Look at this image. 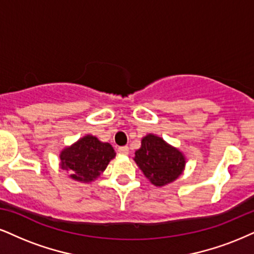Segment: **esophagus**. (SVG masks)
I'll return each mask as SVG.
<instances>
[{
  "label": "esophagus",
  "instance_id": "1",
  "mask_svg": "<svg viewBox=\"0 0 254 254\" xmlns=\"http://www.w3.org/2000/svg\"><path fill=\"white\" fill-rule=\"evenodd\" d=\"M118 152L120 153V154H125V155H127L128 153H129V148H128L127 146H122V147H119Z\"/></svg>",
  "mask_w": 254,
  "mask_h": 254
}]
</instances>
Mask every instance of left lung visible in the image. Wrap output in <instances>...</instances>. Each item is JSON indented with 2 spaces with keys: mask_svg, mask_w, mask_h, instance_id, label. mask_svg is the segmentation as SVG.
I'll return each mask as SVG.
<instances>
[{
  "mask_svg": "<svg viewBox=\"0 0 254 254\" xmlns=\"http://www.w3.org/2000/svg\"><path fill=\"white\" fill-rule=\"evenodd\" d=\"M134 160L155 186H165L174 181L185 167L183 153L153 134L143 137Z\"/></svg>",
  "mask_w": 254,
  "mask_h": 254,
  "instance_id": "left-lung-1",
  "label": "left lung"
}]
</instances>
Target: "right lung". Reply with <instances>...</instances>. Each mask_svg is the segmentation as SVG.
<instances>
[{
    "mask_svg": "<svg viewBox=\"0 0 254 254\" xmlns=\"http://www.w3.org/2000/svg\"><path fill=\"white\" fill-rule=\"evenodd\" d=\"M114 156V149L108 142H101L98 137L86 135L61 152V168L69 171L73 179L89 183L106 170Z\"/></svg>",
    "mask_w": 254,
    "mask_h": 254,
    "instance_id": "1",
    "label": "right lung"
}]
</instances>
